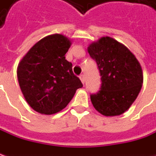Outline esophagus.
<instances>
[{"instance_id": "obj_1", "label": "esophagus", "mask_w": 156, "mask_h": 156, "mask_svg": "<svg viewBox=\"0 0 156 156\" xmlns=\"http://www.w3.org/2000/svg\"><path fill=\"white\" fill-rule=\"evenodd\" d=\"M79 77H80V79H81V82H82V83H84V82H85V76H84L83 75H81Z\"/></svg>"}]
</instances>
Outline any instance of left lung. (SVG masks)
I'll return each instance as SVG.
<instances>
[{
	"instance_id": "8db88e82",
	"label": "left lung",
	"mask_w": 156,
	"mask_h": 156,
	"mask_svg": "<svg viewBox=\"0 0 156 156\" xmlns=\"http://www.w3.org/2000/svg\"><path fill=\"white\" fill-rule=\"evenodd\" d=\"M87 52L97 63L101 79V90L90 95L94 108L105 116L122 115L141 91V64L126 46L109 36L89 44Z\"/></svg>"
}]
</instances>
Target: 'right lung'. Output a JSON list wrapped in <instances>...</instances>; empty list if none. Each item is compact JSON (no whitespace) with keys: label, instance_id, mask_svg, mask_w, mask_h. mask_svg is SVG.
I'll return each instance as SVG.
<instances>
[{"label":"right lung","instance_id":"add662e5","mask_svg":"<svg viewBox=\"0 0 156 156\" xmlns=\"http://www.w3.org/2000/svg\"><path fill=\"white\" fill-rule=\"evenodd\" d=\"M72 41L61 34L48 35L28 50L17 67V78L24 98L43 115L62 111L82 87L66 60Z\"/></svg>","mask_w":156,"mask_h":156}]
</instances>
